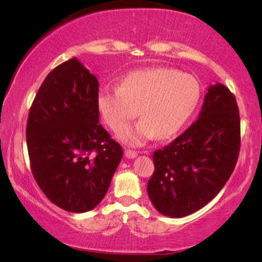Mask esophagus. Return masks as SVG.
<instances>
[{"label": "esophagus", "mask_w": 262, "mask_h": 262, "mask_svg": "<svg viewBox=\"0 0 262 262\" xmlns=\"http://www.w3.org/2000/svg\"><path fill=\"white\" fill-rule=\"evenodd\" d=\"M125 156L127 157V159H135L136 156L138 155L137 151H134V150H130V149H125Z\"/></svg>", "instance_id": "obj_1"}]
</instances>
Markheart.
Listing matches in <instances>:
<instances>
[{"label":"heart","instance_id":"obj_1","mask_svg":"<svg viewBox=\"0 0 262 262\" xmlns=\"http://www.w3.org/2000/svg\"><path fill=\"white\" fill-rule=\"evenodd\" d=\"M202 89L189 74L170 68L136 70L121 80L119 87L99 89L96 106L103 121L119 130L137 115L142 119L121 129L118 137L128 145H142L157 135L168 139L177 135L198 106Z\"/></svg>","mask_w":262,"mask_h":262}]
</instances>
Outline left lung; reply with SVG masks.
Returning a JSON list of instances; mask_svg holds the SVG:
<instances>
[{
  "label": "left lung",
  "mask_w": 262,
  "mask_h": 262,
  "mask_svg": "<svg viewBox=\"0 0 262 262\" xmlns=\"http://www.w3.org/2000/svg\"><path fill=\"white\" fill-rule=\"evenodd\" d=\"M235 95L221 83L210 85L198 119L170 144L154 152L155 171L148 182L152 205L180 218L216 196L237 162L241 142Z\"/></svg>",
  "instance_id": "8db88e82"
}]
</instances>
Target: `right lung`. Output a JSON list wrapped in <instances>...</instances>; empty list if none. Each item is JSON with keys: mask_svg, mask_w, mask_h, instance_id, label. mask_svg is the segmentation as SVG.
Returning a JSON list of instances; mask_svg holds the SVG:
<instances>
[{"mask_svg": "<svg viewBox=\"0 0 262 262\" xmlns=\"http://www.w3.org/2000/svg\"><path fill=\"white\" fill-rule=\"evenodd\" d=\"M99 82L77 58L56 67L32 103L26 127L31 169L44 194L81 213L103 199L123 157L99 124Z\"/></svg>", "mask_w": 262, "mask_h": 262, "instance_id": "add662e5", "label": "right lung"}]
</instances>
